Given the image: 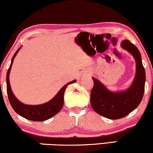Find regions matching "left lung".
<instances>
[{
  "mask_svg": "<svg viewBox=\"0 0 153 153\" xmlns=\"http://www.w3.org/2000/svg\"><path fill=\"white\" fill-rule=\"evenodd\" d=\"M121 46L132 55L135 60L136 72L131 85L124 91H112L99 80L92 77L91 107L100 116L111 120L123 118L135 109L140 104L144 92L146 73L140 52L128 39L122 42Z\"/></svg>",
  "mask_w": 153,
  "mask_h": 153,
  "instance_id": "left-lung-1",
  "label": "left lung"
}]
</instances>
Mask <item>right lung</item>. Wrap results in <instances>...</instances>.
<instances>
[{"instance_id":"add662e5","label":"right lung","mask_w":153,"mask_h":153,"mask_svg":"<svg viewBox=\"0 0 153 153\" xmlns=\"http://www.w3.org/2000/svg\"><path fill=\"white\" fill-rule=\"evenodd\" d=\"M20 48L21 47L18 49L13 56L10 66H9L7 73V91L9 101L14 111L20 116L32 121L40 122L46 120L60 111L63 105V96H64L65 89L70 84L75 83L76 80L70 81L68 83L63 85L61 88V90L58 91L57 94L48 102L37 105L24 104L20 100H18L17 98L14 96L13 91L11 90L10 83H9V74H10V70L11 69V66H12L13 59Z\"/></svg>"}]
</instances>
